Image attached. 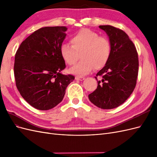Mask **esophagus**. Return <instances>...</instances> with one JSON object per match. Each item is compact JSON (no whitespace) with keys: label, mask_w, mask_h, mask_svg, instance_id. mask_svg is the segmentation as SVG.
<instances>
[{"label":"esophagus","mask_w":157,"mask_h":157,"mask_svg":"<svg viewBox=\"0 0 157 157\" xmlns=\"http://www.w3.org/2000/svg\"><path fill=\"white\" fill-rule=\"evenodd\" d=\"M84 77H78V76H77V77H75V80H84Z\"/></svg>","instance_id":"1"}]
</instances>
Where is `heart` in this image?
Masks as SVG:
<instances>
[{
	"label": "heart",
	"mask_w": 157,
	"mask_h": 157,
	"mask_svg": "<svg viewBox=\"0 0 157 157\" xmlns=\"http://www.w3.org/2000/svg\"><path fill=\"white\" fill-rule=\"evenodd\" d=\"M71 46L63 44L60 55L64 62L73 65L81 57V60L69 69L70 73L82 76L90 73L95 67L103 68L110 58L111 44L107 37L99 36L97 33L82 29L76 33L70 40Z\"/></svg>",
	"instance_id": "b5f03b06"
}]
</instances>
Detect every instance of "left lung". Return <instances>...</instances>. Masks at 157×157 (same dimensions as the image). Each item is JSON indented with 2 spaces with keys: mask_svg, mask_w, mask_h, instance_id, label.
<instances>
[{
  "mask_svg": "<svg viewBox=\"0 0 157 157\" xmlns=\"http://www.w3.org/2000/svg\"><path fill=\"white\" fill-rule=\"evenodd\" d=\"M109 36L111 54L107 64L97 73L102 77L88 95L90 101L103 109L116 108L125 102L136 87L138 75V55L132 41L122 30L111 25H99Z\"/></svg>",
  "mask_w": 157,
  "mask_h": 157,
  "instance_id": "left-lung-1",
  "label": "left lung"
}]
</instances>
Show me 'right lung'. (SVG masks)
Returning <instances> with one entry per match:
<instances>
[{
  "instance_id": "1",
  "label": "right lung",
  "mask_w": 157,
  "mask_h": 157,
  "mask_svg": "<svg viewBox=\"0 0 157 157\" xmlns=\"http://www.w3.org/2000/svg\"><path fill=\"white\" fill-rule=\"evenodd\" d=\"M64 26L45 27L35 31L17 49L14 77L25 100L39 110H49L63 100L65 90L75 77L61 71L65 63L60 47L66 36Z\"/></svg>"
}]
</instances>
